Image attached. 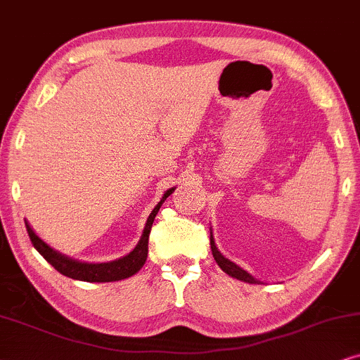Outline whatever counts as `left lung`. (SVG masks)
Returning a JSON list of instances; mask_svg holds the SVG:
<instances>
[{"label": "left lung", "instance_id": "left-lung-1", "mask_svg": "<svg viewBox=\"0 0 360 360\" xmlns=\"http://www.w3.org/2000/svg\"><path fill=\"white\" fill-rule=\"evenodd\" d=\"M210 248H212V255L215 258V262H217V265L222 268V270L227 273L229 276L237 278V280L245 281V283H258V280H255V278H253L250 273H247L245 270H242L240 266L236 265V263H233V262H230L229 258H225L222 253L217 250V247H215V240H214L212 232H210Z\"/></svg>", "mask_w": 360, "mask_h": 360}]
</instances>
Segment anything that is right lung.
Returning a JSON list of instances; mask_svg holds the SVG:
<instances>
[{
    "instance_id": "1",
    "label": "right lung",
    "mask_w": 360,
    "mask_h": 360,
    "mask_svg": "<svg viewBox=\"0 0 360 360\" xmlns=\"http://www.w3.org/2000/svg\"><path fill=\"white\" fill-rule=\"evenodd\" d=\"M174 189L176 188H171L169 191H166L165 195H162V199L158 202L156 207L153 209V212L146 220L145 230H143V236L140 238V242H138V245L133 248L128 255H124L113 262L87 263V262L74 260V258L54 250V248L47 245L42 238L37 237L34 230L31 229V225L27 224V220H26V230L27 233H30V238L36 250L39 252L41 255L44 257L46 260L64 276L74 278V280H80V281H90V283H105V281L124 280V278L135 275V273L140 271L141 266L145 265L146 257H148V238H150L153 220H155L161 204L165 202L167 195H169Z\"/></svg>"
}]
</instances>
